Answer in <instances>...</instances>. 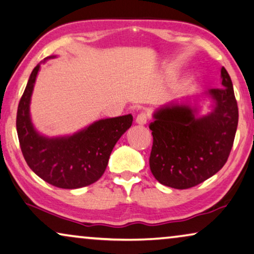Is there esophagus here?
Listing matches in <instances>:
<instances>
[{
    "label": "esophagus",
    "mask_w": 254,
    "mask_h": 254,
    "mask_svg": "<svg viewBox=\"0 0 254 254\" xmlns=\"http://www.w3.org/2000/svg\"><path fill=\"white\" fill-rule=\"evenodd\" d=\"M136 124H138V125H142V126H143V125H145L147 124V121H148V113H145V112H141L140 114H138V116L136 117Z\"/></svg>",
    "instance_id": "esophagus-1"
}]
</instances>
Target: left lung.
<instances>
[{
  "label": "left lung",
  "mask_w": 254,
  "mask_h": 254,
  "mask_svg": "<svg viewBox=\"0 0 254 254\" xmlns=\"http://www.w3.org/2000/svg\"><path fill=\"white\" fill-rule=\"evenodd\" d=\"M221 78V88L206 92L213 100L206 116H199L196 99L168 104L154 113V121L149 125L154 137L149 164L163 185L190 189L227 163L237 130L238 106L224 67Z\"/></svg>",
  "instance_id": "8db88e82"
}]
</instances>
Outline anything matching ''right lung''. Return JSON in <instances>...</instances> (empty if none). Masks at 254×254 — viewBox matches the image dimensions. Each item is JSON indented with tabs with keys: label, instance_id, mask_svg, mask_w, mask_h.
Returning a JSON list of instances; mask_svg holds the SVG:
<instances>
[{
	"label": "right lung",
	"instance_id": "right-lung-1",
	"mask_svg": "<svg viewBox=\"0 0 254 254\" xmlns=\"http://www.w3.org/2000/svg\"><path fill=\"white\" fill-rule=\"evenodd\" d=\"M39 69L38 64L31 72L17 110V134L24 158L38 177L59 189L91 185L105 172L111 152L131 126L133 116L98 120L70 136H44L33 127L30 117L31 96Z\"/></svg>",
	"mask_w": 254,
	"mask_h": 254
}]
</instances>
